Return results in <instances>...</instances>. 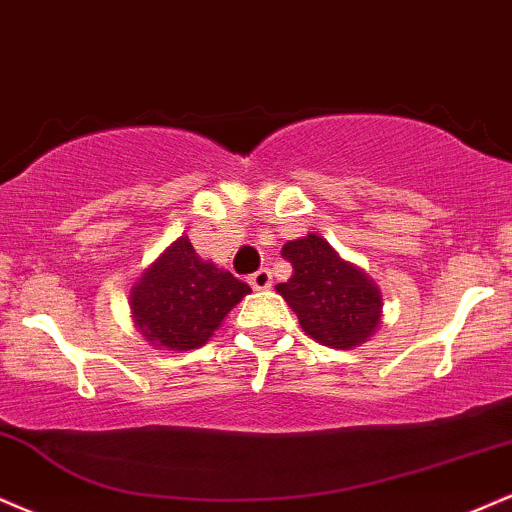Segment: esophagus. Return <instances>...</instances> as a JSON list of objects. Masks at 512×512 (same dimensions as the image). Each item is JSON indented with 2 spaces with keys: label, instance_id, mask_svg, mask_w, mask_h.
Returning <instances> with one entry per match:
<instances>
[{
  "label": "esophagus",
  "instance_id": "obj_1",
  "mask_svg": "<svg viewBox=\"0 0 512 512\" xmlns=\"http://www.w3.org/2000/svg\"><path fill=\"white\" fill-rule=\"evenodd\" d=\"M249 282H251V287H254V290H268V287L273 285V275H270L268 268H261V270H256L254 275H251Z\"/></svg>",
  "mask_w": 512,
  "mask_h": 512
}]
</instances>
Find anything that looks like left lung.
<instances>
[{
    "mask_svg": "<svg viewBox=\"0 0 512 512\" xmlns=\"http://www.w3.org/2000/svg\"><path fill=\"white\" fill-rule=\"evenodd\" d=\"M292 278L278 290L292 306L306 335L335 350L362 345L381 323V292L359 268L342 261L318 234L282 246Z\"/></svg>",
    "mask_w": 512,
    "mask_h": 512,
    "instance_id": "left-lung-1",
    "label": "left lung"
}]
</instances>
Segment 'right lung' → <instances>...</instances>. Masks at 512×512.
I'll use <instances>...</instances> for the list:
<instances>
[{"instance_id": "add662e5", "label": "right lung", "mask_w": 512, "mask_h": 512, "mask_svg": "<svg viewBox=\"0 0 512 512\" xmlns=\"http://www.w3.org/2000/svg\"><path fill=\"white\" fill-rule=\"evenodd\" d=\"M249 292L246 282L201 261L189 239L179 237L131 290V311L153 345L196 350Z\"/></svg>"}]
</instances>
